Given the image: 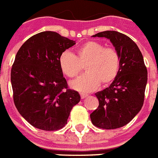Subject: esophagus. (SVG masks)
I'll return each mask as SVG.
<instances>
[{"mask_svg":"<svg viewBox=\"0 0 158 158\" xmlns=\"http://www.w3.org/2000/svg\"><path fill=\"white\" fill-rule=\"evenodd\" d=\"M80 96H81V98H82V99H83V98H87V96H88V94H83V93H81Z\"/></svg>","mask_w":158,"mask_h":158,"instance_id":"obj_1","label":"esophagus"}]
</instances>
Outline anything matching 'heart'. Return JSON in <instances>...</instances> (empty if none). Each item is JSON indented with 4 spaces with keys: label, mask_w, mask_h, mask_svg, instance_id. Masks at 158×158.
I'll return each mask as SVG.
<instances>
[{
    "label": "heart",
    "mask_w": 158,
    "mask_h": 158,
    "mask_svg": "<svg viewBox=\"0 0 158 158\" xmlns=\"http://www.w3.org/2000/svg\"><path fill=\"white\" fill-rule=\"evenodd\" d=\"M120 56L116 49L107 48L98 41H87L76 48L75 54L64 52L59 57L60 71L68 78H76L85 66L87 73L71 83L81 92H90L107 86L116 79L120 69Z\"/></svg>",
    "instance_id": "obj_1"
}]
</instances>
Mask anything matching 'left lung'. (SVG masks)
I'll use <instances>...</instances> for the list:
<instances>
[{
    "label": "left lung",
    "instance_id": "1",
    "mask_svg": "<svg viewBox=\"0 0 158 158\" xmlns=\"http://www.w3.org/2000/svg\"><path fill=\"white\" fill-rule=\"evenodd\" d=\"M110 40L120 56V69L113 83L95 93L98 107L90 114L95 127L111 130L124 127L141 110L147 83V69L138 45L129 36L116 31L92 35Z\"/></svg>",
    "mask_w": 158,
    "mask_h": 158
}]
</instances>
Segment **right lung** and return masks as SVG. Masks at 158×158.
Wrapping results in <instances>:
<instances>
[{"instance_id":"1","label":"right lung","mask_w":158,"mask_h":158,"mask_svg":"<svg viewBox=\"0 0 158 158\" xmlns=\"http://www.w3.org/2000/svg\"><path fill=\"white\" fill-rule=\"evenodd\" d=\"M75 41L55 31L32 35L16 53L11 70L13 101L19 113L40 130H57L67 124L78 91L68 89L59 57Z\"/></svg>"}]
</instances>
